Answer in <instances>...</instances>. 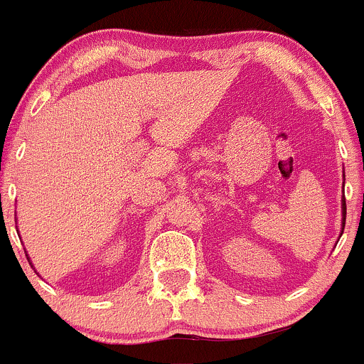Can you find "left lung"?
<instances>
[{
	"mask_svg": "<svg viewBox=\"0 0 364 364\" xmlns=\"http://www.w3.org/2000/svg\"><path fill=\"white\" fill-rule=\"evenodd\" d=\"M343 177H345V175H343ZM341 215H343V218H341V233H343L345 215H347V205H345V196H343V200H341ZM341 233H340V237H341Z\"/></svg>",
	"mask_w": 364,
	"mask_h": 364,
	"instance_id": "1",
	"label": "left lung"
}]
</instances>
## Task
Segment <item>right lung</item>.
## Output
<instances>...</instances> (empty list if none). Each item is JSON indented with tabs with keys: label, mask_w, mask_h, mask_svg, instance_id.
I'll list each match as a JSON object with an SVG mask.
<instances>
[{
	"label": "right lung",
	"mask_w": 364,
	"mask_h": 364,
	"mask_svg": "<svg viewBox=\"0 0 364 364\" xmlns=\"http://www.w3.org/2000/svg\"><path fill=\"white\" fill-rule=\"evenodd\" d=\"M28 262H30V257H28ZM30 264H31V262H30ZM31 267H33V265H31Z\"/></svg>",
	"instance_id": "add662e5"
}]
</instances>
